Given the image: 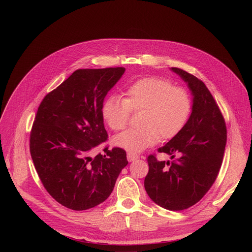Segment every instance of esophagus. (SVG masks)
Returning <instances> with one entry per match:
<instances>
[{
    "label": "esophagus",
    "instance_id": "34e87169",
    "mask_svg": "<svg viewBox=\"0 0 252 252\" xmlns=\"http://www.w3.org/2000/svg\"><path fill=\"white\" fill-rule=\"evenodd\" d=\"M138 158H139L138 154L133 153V152H127V160L128 161H134V160L138 159Z\"/></svg>",
    "mask_w": 252,
    "mask_h": 252
}]
</instances>
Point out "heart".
<instances>
[{
  "instance_id": "1",
  "label": "heart",
  "mask_w": 252,
  "mask_h": 252,
  "mask_svg": "<svg viewBox=\"0 0 252 252\" xmlns=\"http://www.w3.org/2000/svg\"><path fill=\"white\" fill-rule=\"evenodd\" d=\"M125 98L109 96L102 104L105 123L114 130L126 127L131 112L141 111L142 126L129 128L116 136V146L140 152L160 139L178 135L191 113L192 102L186 89L174 86L167 79L149 76L139 78L124 91Z\"/></svg>"
}]
</instances>
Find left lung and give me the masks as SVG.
Wrapping results in <instances>:
<instances>
[{
    "label": "left lung",
    "instance_id": "obj_1",
    "mask_svg": "<svg viewBox=\"0 0 252 252\" xmlns=\"http://www.w3.org/2000/svg\"><path fill=\"white\" fill-rule=\"evenodd\" d=\"M193 95L192 113L186 125L159 153L171 156L159 161L155 154L147 157L149 171L144 186L148 196L168 210L187 209L213 186L222 162L227 127L219 106L201 79L178 67H171Z\"/></svg>",
    "mask_w": 252,
    "mask_h": 252
}]
</instances>
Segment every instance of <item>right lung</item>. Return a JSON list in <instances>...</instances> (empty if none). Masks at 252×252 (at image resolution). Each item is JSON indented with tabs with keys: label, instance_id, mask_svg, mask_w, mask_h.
<instances>
[{
	"label": "right lung",
	"instance_id": "1",
	"mask_svg": "<svg viewBox=\"0 0 252 252\" xmlns=\"http://www.w3.org/2000/svg\"><path fill=\"white\" fill-rule=\"evenodd\" d=\"M124 67L77 69L39 104L30 150L47 192L63 206L86 210L105 201L127 164L123 148L91 154L108 139L101 107Z\"/></svg>",
	"mask_w": 252,
	"mask_h": 252
}]
</instances>
